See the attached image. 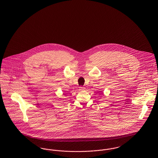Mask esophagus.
Here are the masks:
<instances>
[{
    "instance_id": "obj_1",
    "label": "esophagus",
    "mask_w": 158,
    "mask_h": 158,
    "mask_svg": "<svg viewBox=\"0 0 158 158\" xmlns=\"http://www.w3.org/2000/svg\"><path fill=\"white\" fill-rule=\"evenodd\" d=\"M79 88H80V90H81V91H83V90H84L85 89V88L82 87V86H80Z\"/></svg>"
}]
</instances>
